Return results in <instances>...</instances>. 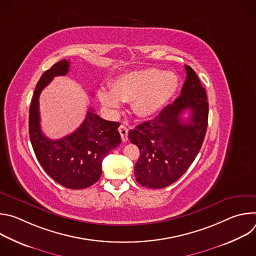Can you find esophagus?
Returning <instances> with one entry per match:
<instances>
[{
	"label": "esophagus",
	"mask_w": 256,
	"mask_h": 256,
	"mask_svg": "<svg viewBox=\"0 0 256 256\" xmlns=\"http://www.w3.org/2000/svg\"><path fill=\"white\" fill-rule=\"evenodd\" d=\"M118 132L122 136V142H126L128 140V130L124 124H120V126L118 128Z\"/></svg>",
	"instance_id": "obj_1"
}]
</instances>
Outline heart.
Returning <instances> with one entry per match:
<instances>
[{"label": "heart", "mask_w": 256, "mask_h": 256, "mask_svg": "<svg viewBox=\"0 0 256 256\" xmlns=\"http://www.w3.org/2000/svg\"><path fill=\"white\" fill-rule=\"evenodd\" d=\"M179 80L172 72L159 68L132 70L118 77L112 83V90L100 89L98 97L103 106L118 110L122 103L132 101V109L140 118L158 114L175 95Z\"/></svg>", "instance_id": "obj_1"}]
</instances>
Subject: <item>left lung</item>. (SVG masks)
I'll return each mask as SVG.
<instances>
[{"mask_svg":"<svg viewBox=\"0 0 256 256\" xmlns=\"http://www.w3.org/2000/svg\"><path fill=\"white\" fill-rule=\"evenodd\" d=\"M186 70L181 95L153 120L130 130L128 138L140 153L134 176L142 186L160 190L172 184L186 173L202 148L208 128V97L196 72L190 66ZM186 108L191 116L184 121L180 114Z\"/></svg>","mask_w":256,"mask_h":256,"instance_id":"left-lung-1","label":"left lung"}]
</instances>
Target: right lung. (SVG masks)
I'll list each match as a JSON object with an SVG mask.
<instances>
[{
  "label": "right lung",
  "mask_w": 256,
  "mask_h": 256,
  "mask_svg": "<svg viewBox=\"0 0 256 256\" xmlns=\"http://www.w3.org/2000/svg\"><path fill=\"white\" fill-rule=\"evenodd\" d=\"M70 62L62 60L46 70L36 85L29 108V136L35 156L44 171L58 184L70 190L91 186L100 178L102 159L122 142L120 124L87 112L83 124L68 136L50 140L40 128V95L56 76H64Z\"/></svg>",
  "instance_id": "obj_1"
}]
</instances>
